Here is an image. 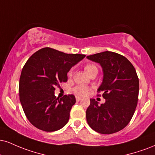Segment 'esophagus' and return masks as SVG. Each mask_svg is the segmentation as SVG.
Wrapping results in <instances>:
<instances>
[{
  "instance_id": "34e87169",
  "label": "esophagus",
  "mask_w": 155,
  "mask_h": 155,
  "mask_svg": "<svg viewBox=\"0 0 155 155\" xmlns=\"http://www.w3.org/2000/svg\"><path fill=\"white\" fill-rule=\"evenodd\" d=\"M81 100H82V99H81V98H80V97H76V101H77V102H79V101H81Z\"/></svg>"
}]
</instances>
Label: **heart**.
Masks as SVG:
<instances>
[{"label":"heart","mask_w":155,"mask_h":155,"mask_svg":"<svg viewBox=\"0 0 155 155\" xmlns=\"http://www.w3.org/2000/svg\"><path fill=\"white\" fill-rule=\"evenodd\" d=\"M84 71L85 72L88 74L89 76H90L92 74H97L98 72V68L95 65L93 64H88L84 67ZM72 75V71H70L68 73V76ZM74 92L76 95L78 96H86L89 92V89L87 87H84V86H78L74 88Z\"/></svg>","instance_id":"obj_1"}]
</instances>
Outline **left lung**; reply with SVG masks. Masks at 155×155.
<instances>
[{"label": "left lung", "mask_w": 155, "mask_h": 155, "mask_svg": "<svg viewBox=\"0 0 155 155\" xmlns=\"http://www.w3.org/2000/svg\"><path fill=\"white\" fill-rule=\"evenodd\" d=\"M87 59L100 65L103 79L98 92H103L105 102L98 105L90 99L86 112L89 126L102 134L124 128L133 117L138 102L139 81L137 71L126 57L110 51L94 54Z\"/></svg>", "instance_id": "8db88e82"}]
</instances>
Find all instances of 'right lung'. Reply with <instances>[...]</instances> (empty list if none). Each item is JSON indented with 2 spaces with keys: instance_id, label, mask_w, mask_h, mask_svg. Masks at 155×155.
<instances>
[{
  "instance_id": "obj_1",
  "label": "right lung",
  "mask_w": 155,
  "mask_h": 155,
  "mask_svg": "<svg viewBox=\"0 0 155 155\" xmlns=\"http://www.w3.org/2000/svg\"><path fill=\"white\" fill-rule=\"evenodd\" d=\"M85 56L44 48L28 59L22 68L18 92L24 113L33 126L51 132L68 123L75 96L59 99L55 96V87L67 81L68 72Z\"/></svg>"
}]
</instances>
